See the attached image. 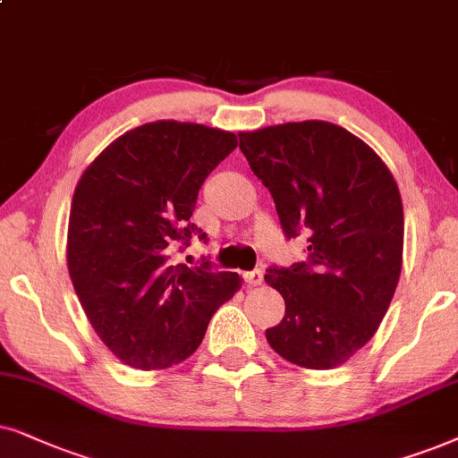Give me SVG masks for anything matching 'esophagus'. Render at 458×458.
Listing matches in <instances>:
<instances>
[{"label":"esophagus","instance_id":"obj_1","mask_svg":"<svg viewBox=\"0 0 458 458\" xmlns=\"http://www.w3.org/2000/svg\"><path fill=\"white\" fill-rule=\"evenodd\" d=\"M242 278H245V283L249 286H259L261 280H264V274H261V270H251L242 274Z\"/></svg>","mask_w":458,"mask_h":458}]
</instances>
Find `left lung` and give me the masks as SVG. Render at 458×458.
<instances>
[{
    "label": "left lung",
    "instance_id": "obj_1",
    "mask_svg": "<svg viewBox=\"0 0 458 458\" xmlns=\"http://www.w3.org/2000/svg\"><path fill=\"white\" fill-rule=\"evenodd\" d=\"M241 150L270 191L286 239L308 234V261L272 266L284 300L267 328L272 350L297 367L344 364L379 328L402 270L404 211L379 155L327 121L242 131Z\"/></svg>",
    "mask_w": 458,
    "mask_h": 458
}]
</instances>
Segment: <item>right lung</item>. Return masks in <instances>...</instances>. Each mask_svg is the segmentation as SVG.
<instances>
[{
  "mask_svg": "<svg viewBox=\"0 0 458 458\" xmlns=\"http://www.w3.org/2000/svg\"><path fill=\"white\" fill-rule=\"evenodd\" d=\"M236 144L233 131L155 121L108 144L77 182L66 264L89 325L127 367L186 360L241 289L239 274L209 261H167L174 242L205 241L191 224L199 191Z\"/></svg>",
  "mask_w": 458,
  "mask_h": 458,
  "instance_id": "1",
  "label": "right lung"
}]
</instances>
